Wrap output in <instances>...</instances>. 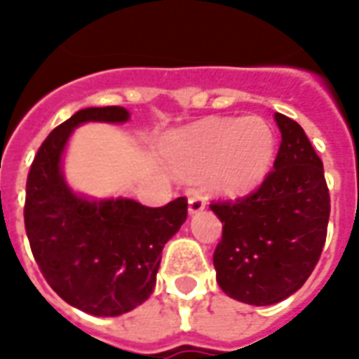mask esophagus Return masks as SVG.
Here are the masks:
<instances>
[{"label": "esophagus", "mask_w": 359, "mask_h": 359, "mask_svg": "<svg viewBox=\"0 0 359 359\" xmlns=\"http://www.w3.org/2000/svg\"><path fill=\"white\" fill-rule=\"evenodd\" d=\"M203 209H205V196L200 192L190 194V198H188V211H190V215L200 213Z\"/></svg>", "instance_id": "34e87169"}]
</instances>
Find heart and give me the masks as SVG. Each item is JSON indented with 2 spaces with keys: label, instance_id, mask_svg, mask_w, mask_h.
<instances>
[{
  "label": "heart",
  "instance_id": "obj_1",
  "mask_svg": "<svg viewBox=\"0 0 359 359\" xmlns=\"http://www.w3.org/2000/svg\"><path fill=\"white\" fill-rule=\"evenodd\" d=\"M276 158L266 119L207 118L172 135L169 161L179 175L201 177L220 194L240 196L261 187Z\"/></svg>",
  "mask_w": 359,
  "mask_h": 359
}]
</instances>
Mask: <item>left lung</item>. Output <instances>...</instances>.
<instances>
[{
  "instance_id": "1",
  "label": "left lung",
  "mask_w": 359,
  "mask_h": 359,
  "mask_svg": "<svg viewBox=\"0 0 359 359\" xmlns=\"http://www.w3.org/2000/svg\"><path fill=\"white\" fill-rule=\"evenodd\" d=\"M281 142L274 169L238 200L211 203L222 222L213 264L220 289L266 306L304 285L320 261L331 203L323 163L297 121L276 114Z\"/></svg>"
}]
</instances>
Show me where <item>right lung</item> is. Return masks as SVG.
Instances as JSON below:
<instances>
[{"instance_id": "obj_1", "label": "right lung", "mask_w": 359, "mask_h": 359, "mask_svg": "<svg viewBox=\"0 0 359 359\" xmlns=\"http://www.w3.org/2000/svg\"><path fill=\"white\" fill-rule=\"evenodd\" d=\"M121 106L85 108L49 133L26 180L24 226L53 291L93 316L126 314L152 294L161 249L187 220V198L163 207L135 200L91 201L72 192L60 158L85 121L123 123Z\"/></svg>"}]
</instances>
